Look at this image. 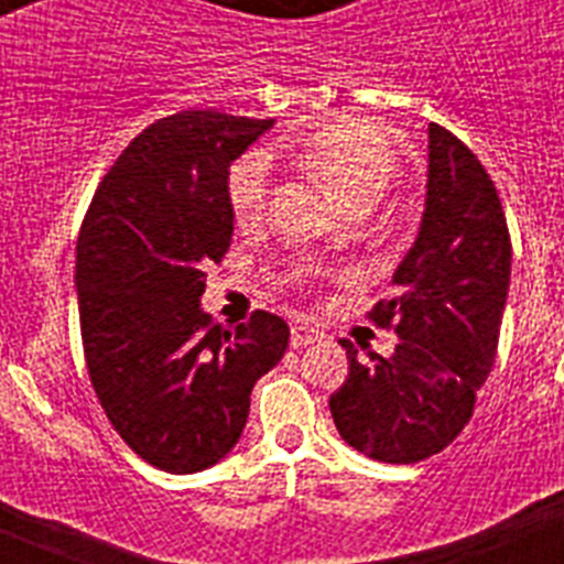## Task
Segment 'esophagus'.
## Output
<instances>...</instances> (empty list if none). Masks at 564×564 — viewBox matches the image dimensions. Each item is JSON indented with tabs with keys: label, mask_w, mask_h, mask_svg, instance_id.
<instances>
[{
	"label": "esophagus",
	"mask_w": 564,
	"mask_h": 564,
	"mask_svg": "<svg viewBox=\"0 0 564 564\" xmlns=\"http://www.w3.org/2000/svg\"><path fill=\"white\" fill-rule=\"evenodd\" d=\"M316 341H322V330H316V327L307 325V322H296V325H291L293 347H307V344H316Z\"/></svg>",
	"instance_id": "esophagus-1"
}]
</instances>
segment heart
<instances>
[{
  "mask_svg": "<svg viewBox=\"0 0 564 564\" xmlns=\"http://www.w3.org/2000/svg\"><path fill=\"white\" fill-rule=\"evenodd\" d=\"M276 152L325 186L338 206L372 208L395 174V152L378 123L367 118H333L316 129L276 143ZM268 200V163L262 154L239 158L228 174V203L239 226H253ZM330 248L336 242L330 239Z\"/></svg>",
  "mask_w": 564,
  "mask_h": 564,
  "instance_id": "obj_1",
  "label": "heart"
}]
</instances>
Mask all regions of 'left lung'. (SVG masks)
Masks as SVG:
<instances>
[{"label": "left lung", "instance_id": "obj_1", "mask_svg": "<svg viewBox=\"0 0 564 564\" xmlns=\"http://www.w3.org/2000/svg\"><path fill=\"white\" fill-rule=\"evenodd\" d=\"M421 228L392 273L398 296L370 313L395 330L392 356L341 341L350 376L330 395L333 423L352 449L417 463L460 435L495 367L511 282L500 197L471 149L430 123Z\"/></svg>", "mask_w": 564, "mask_h": 564}]
</instances>
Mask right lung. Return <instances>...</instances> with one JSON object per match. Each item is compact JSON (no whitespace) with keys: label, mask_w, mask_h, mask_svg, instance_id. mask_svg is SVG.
Here are the masks:
<instances>
[{"label":"right lung","mask_w":564,"mask_h":564,"mask_svg":"<svg viewBox=\"0 0 564 564\" xmlns=\"http://www.w3.org/2000/svg\"><path fill=\"white\" fill-rule=\"evenodd\" d=\"M271 127L217 109L161 118L115 161L78 234L89 381L134 455L172 475L237 446L253 383L291 338L273 313L220 327L200 305L206 265L234 237L231 163Z\"/></svg>","instance_id":"right-lung-1"}]
</instances>
